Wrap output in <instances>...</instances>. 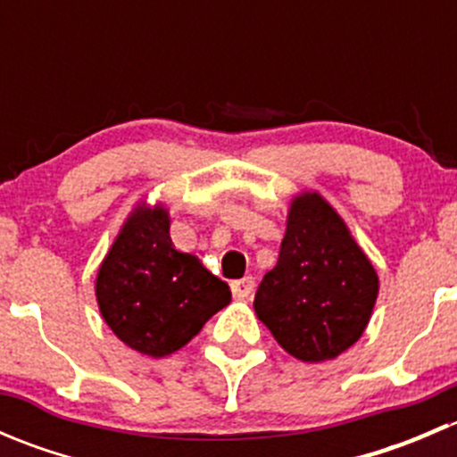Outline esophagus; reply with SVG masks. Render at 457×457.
Segmentation results:
<instances>
[{"label": "esophagus", "instance_id": "esophagus-1", "mask_svg": "<svg viewBox=\"0 0 457 457\" xmlns=\"http://www.w3.org/2000/svg\"><path fill=\"white\" fill-rule=\"evenodd\" d=\"M252 292H254V278H252V276H245V278L232 280L234 298H247Z\"/></svg>", "mask_w": 457, "mask_h": 457}]
</instances>
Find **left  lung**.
<instances>
[{
	"label": "left lung",
	"instance_id": "8db88e82",
	"mask_svg": "<svg viewBox=\"0 0 457 457\" xmlns=\"http://www.w3.org/2000/svg\"><path fill=\"white\" fill-rule=\"evenodd\" d=\"M376 298V270L338 212L318 192L298 195L278 262L256 289L258 320L294 358L322 362L361 338Z\"/></svg>",
	"mask_w": 457,
	"mask_h": 457
}]
</instances>
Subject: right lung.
<instances>
[{"label": "right lung", "instance_id": "right-lung-1", "mask_svg": "<svg viewBox=\"0 0 457 457\" xmlns=\"http://www.w3.org/2000/svg\"><path fill=\"white\" fill-rule=\"evenodd\" d=\"M104 320L121 343L163 358L190 343L229 305L228 283L196 256L174 250L163 205H137L99 267L95 285Z\"/></svg>", "mask_w": 457, "mask_h": 457}]
</instances>
